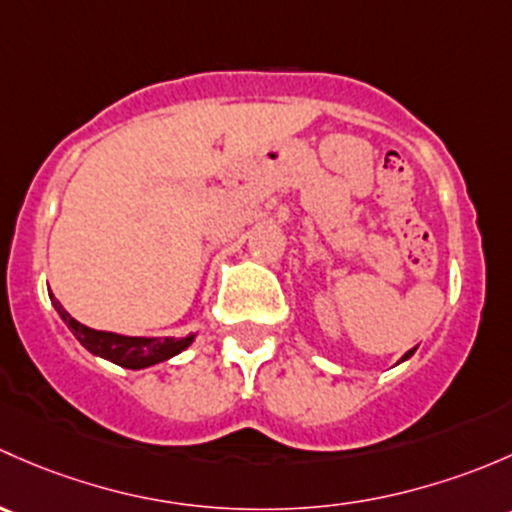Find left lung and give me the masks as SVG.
<instances>
[{"label": "left lung", "instance_id": "8db88e82", "mask_svg": "<svg viewBox=\"0 0 512 512\" xmlns=\"http://www.w3.org/2000/svg\"><path fill=\"white\" fill-rule=\"evenodd\" d=\"M414 352H416V347H412V350H409V352H407V355H404V357H402V360H399V362H404V360H409V357H412V355H414Z\"/></svg>", "mask_w": 512, "mask_h": 512}]
</instances>
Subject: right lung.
Segmentation results:
<instances>
[{
    "instance_id": "obj_1",
    "label": "right lung",
    "mask_w": 512,
    "mask_h": 512,
    "mask_svg": "<svg viewBox=\"0 0 512 512\" xmlns=\"http://www.w3.org/2000/svg\"><path fill=\"white\" fill-rule=\"evenodd\" d=\"M49 298L59 318L91 355L103 357V360L125 367V370H145V367H155L160 362L172 360L179 352L187 350L194 337H197V333L187 337H133L108 333V330H93L88 325L78 323L76 318H71V313L51 293Z\"/></svg>"
}]
</instances>
